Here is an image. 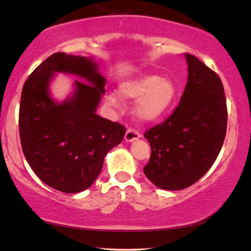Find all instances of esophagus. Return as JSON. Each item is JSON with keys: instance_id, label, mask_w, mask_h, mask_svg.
I'll return each instance as SVG.
<instances>
[{"instance_id": "1", "label": "esophagus", "mask_w": 251, "mask_h": 251, "mask_svg": "<svg viewBox=\"0 0 251 251\" xmlns=\"http://www.w3.org/2000/svg\"><path fill=\"white\" fill-rule=\"evenodd\" d=\"M140 138V132L137 131L136 129L129 128L126 130V136H125V140L126 142H133V140Z\"/></svg>"}]
</instances>
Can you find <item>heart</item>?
<instances>
[{
	"label": "heart",
	"mask_w": 251,
	"mask_h": 251,
	"mask_svg": "<svg viewBox=\"0 0 251 251\" xmlns=\"http://www.w3.org/2000/svg\"><path fill=\"white\" fill-rule=\"evenodd\" d=\"M178 89L168 77L144 75L121 84L120 96L123 99H138L136 114L144 121H155L166 114L177 97ZM109 105L118 106L119 99L114 95L107 97Z\"/></svg>",
	"instance_id": "heart-1"
}]
</instances>
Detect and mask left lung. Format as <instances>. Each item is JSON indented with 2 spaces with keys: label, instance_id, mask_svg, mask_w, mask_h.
<instances>
[{
  "label": "left lung",
  "instance_id": "1",
  "mask_svg": "<svg viewBox=\"0 0 251 251\" xmlns=\"http://www.w3.org/2000/svg\"><path fill=\"white\" fill-rule=\"evenodd\" d=\"M187 84L163 123L144 133L151 157L144 174L162 190H183L203 177L221 152L227 126L224 87L214 71L185 53Z\"/></svg>",
  "mask_w": 251,
  "mask_h": 251
}]
</instances>
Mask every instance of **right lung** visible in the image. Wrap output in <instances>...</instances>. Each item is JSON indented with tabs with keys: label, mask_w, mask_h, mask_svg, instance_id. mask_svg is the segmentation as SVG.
Returning <instances> with one entry per match:
<instances>
[{
	"label": "right lung",
	"mask_w": 251,
	"mask_h": 251,
	"mask_svg": "<svg viewBox=\"0 0 251 251\" xmlns=\"http://www.w3.org/2000/svg\"><path fill=\"white\" fill-rule=\"evenodd\" d=\"M54 73L83 77L60 104L50 97ZM106 78L91 58L57 52L37 66L24 83L19 107L23 152L36 176L54 190L77 193L100 174L105 155L119 145L126 128L96 114Z\"/></svg>",
	"instance_id": "right-lung-1"
}]
</instances>
